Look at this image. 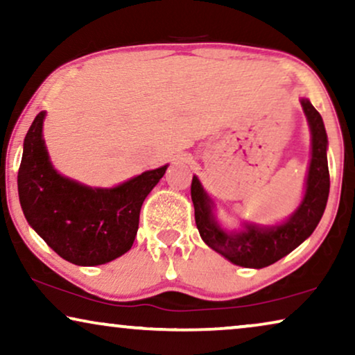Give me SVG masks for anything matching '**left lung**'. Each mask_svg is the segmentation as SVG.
I'll return each mask as SVG.
<instances>
[{
  "label": "left lung",
  "mask_w": 355,
  "mask_h": 355,
  "mask_svg": "<svg viewBox=\"0 0 355 355\" xmlns=\"http://www.w3.org/2000/svg\"><path fill=\"white\" fill-rule=\"evenodd\" d=\"M302 108L312 130V159H310L307 189L300 207L284 225L259 227L247 225V231L230 234L216 225L211 216V202L193 176L191 196L196 208V225L208 247L226 257L232 263L245 268H263L293 252L315 231L322 220L329 193V171L327 159V130L323 119L309 100Z\"/></svg>",
  "instance_id": "obj_1"
}]
</instances>
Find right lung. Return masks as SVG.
<instances>
[{
  "mask_svg": "<svg viewBox=\"0 0 355 355\" xmlns=\"http://www.w3.org/2000/svg\"><path fill=\"white\" fill-rule=\"evenodd\" d=\"M37 114L24 140L17 174L26 220L62 259L74 265H103L125 254L139 230L140 207L166 166L145 171L114 189H90L53 169Z\"/></svg>",
  "mask_w": 355,
  "mask_h": 355,
  "instance_id": "obj_1",
  "label": "right lung"
}]
</instances>
